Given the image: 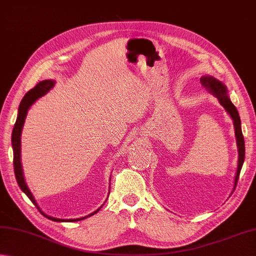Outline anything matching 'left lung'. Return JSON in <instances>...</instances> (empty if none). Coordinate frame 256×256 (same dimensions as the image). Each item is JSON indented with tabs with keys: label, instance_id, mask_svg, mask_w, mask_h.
<instances>
[{
	"label": "left lung",
	"instance_id": "1",
	"mask_svg": "<svg viewBox=\"0 0 256 256\" xmlns=\"http://www.w3.org/2000/svg\"><path fill=\"white\" fill-rule=\"evenodd\" d=\"M200 84L206 89H208L213 96L218 99V102L220 104L222 107H224L226 112L230 114V117L233 120L234 124V132H235V139H236V146H238V170L235 174L234 178V190L235 186L238 184V176L240 170H242L244 157H245V144H244V137L242 134V128H240V119L238 109L232 104L228 92V88L222 82V81L215 79L212 76H203L200 78Z\"/></svg>",
	"mask_w": 256,
	"mask_h": 256
}]
</instances>
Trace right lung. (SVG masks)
<instances>
[{
    "instance_id": "1",
    "label": "right lung",
    "mask_w": 256,
    "mask_h": 256,
    "mask_svg": "<svg viewBox=\"0 0 256 256\" xmlns=\"http://www.w3.org/2000/svg\"><path fill=\"white\" fill-rule=\"evenodd\" d=\"M56 81L53 80H43L41 82H38L34 88L31 89L30 91H28L24 96L20 106H18V118L16 124H14L13 132H12V148H13V166H14V174H16V178L18 186H20L21 190L26 194L30 200L34 204L38 210H40V213H42V215H44L46 218H49L51 220L54 222H78L81 220H84L86 218H90V216L94 215L96 213H98L101 208V205L97 210H94V213H91L89 215L84 216V218H72V220H62V218H53V216H49L46 215L44 212H42V210L38 207L36 200L34 198V196L31 192V190H28V187L26 182V180H24V175H23V168H22V164H21V134H22V129H23V124L24 122H26V114L28 109L31 108V106L36 102V101L43 97V96L46 94V92L54 86Z\"/></svg>"
}]
</instances>
